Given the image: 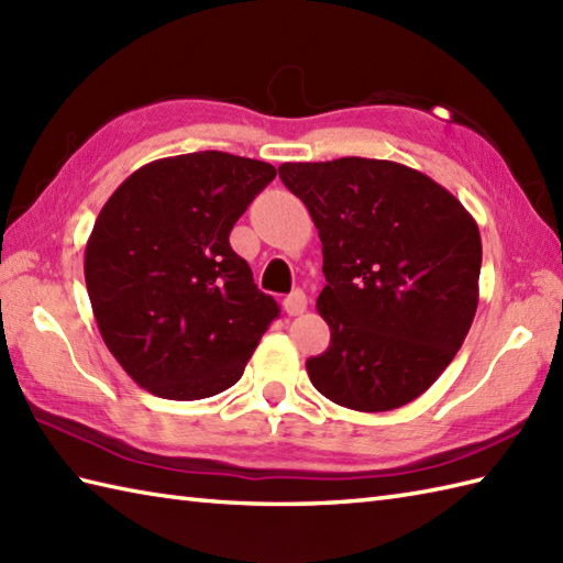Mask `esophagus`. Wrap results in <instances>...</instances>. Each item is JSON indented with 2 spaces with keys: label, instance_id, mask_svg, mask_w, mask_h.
Listing matches in <instances>:
<instances>
[{
  "label": "esophagus",
  "instance_id": "esophagus-1",
  "mask_svg": "<svg viewBox=\"0 0 563 563\" xmlns=\"http://www.w3.org/2000/svg\"><path fill=\"white\" fill-rule=\"evenodd\" d=\"M283 309L285 312H288L290 317H300V314H305V309H307V295L302 292V290H295L292 295H288L283 300Z\"/></svg>",
  "mask_w": 563,
  "mask_h": 563
}]
</instances>
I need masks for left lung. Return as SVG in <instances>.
<instances>
[{"mask_svg": "<svg viewBox=\"0 0 563 563\" xmlns=\"http://www.w3.org/2000/svg\"><path fill=\"white\" fill-rule=\"evenodd\" d=\"M321 239L317 309L329 349L307 361L312 385L353 411H391L442 375L479 305L482 236L433 178L387 159L280 164Z\"/></svg>", "mask_w": 563, "mask_h": 563, "instance_id": "8db88e82", "label": "left lung"}]
</instances>
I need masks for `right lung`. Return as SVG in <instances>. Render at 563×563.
I'll return each instance as SVG.
<instances>
[{
    "mask_svg": "<svg viewBox=\"0 0 563 563\" xmlns=\"http://www.w3.org/2000/svg\"><path fill=\"white\" fill-rule=\"evenodd\" d=\"M275 166L227 152L150 162L106 200L84 251L103 343L142 389L194 401L230 389L278 302L230 232Z\"/></svg>",
    "mask_w": 563,
    "mask_h": 563,
    "instance_id": "obj_1",
    "label": "right lung"
}]
</instances>
